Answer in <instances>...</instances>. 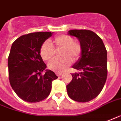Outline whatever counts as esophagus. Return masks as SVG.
Listing matches in <instances>:
<instances>
[{
	"label": "esophagus",
	"instance_id": "esophagus-1",
	"mask_svg": "<svg viewBox=\"0 0 121 121\" xmlns=\"http://www.w3.org/2000/svg\"><path fill=\"white\" fill-rule=\"evenodd\" d=\"M55 73H56V75H57V76L60 77V75H61L62 74V73H60V72H56Z\"/></svg>",
	"mask_w": 121,
	"mask_h": 121
}]
</instances>
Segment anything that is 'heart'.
<instances>
[{
  "instance_id": "obj_1",
  "label": "heart",
  "mask_w": 121,
  "mask_h": 121,
  "mask_svg": "<svg viewBox=\"0 0 121 121\" xmlns=\"http://www.w3.org/2000/svg\"><path fill=\"white\" fill-rule=\"evenodd\" d=\"M52 44L56 50H60L59 59L51 60L48 63L49 69L57 72H61L67 69L72 63V60L77 62L80 59L82 52V48L78 42L74 41L71 36L60 35L53 39ZM55 50L50 42H43L40 48V55L45 60L52 59L55 56Z\"/></svg>"
}]
</instances>
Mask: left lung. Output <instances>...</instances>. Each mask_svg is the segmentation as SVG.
<instances>
[{"label": "left lung", "instance_id": "obj_1", "mask_svg": "<svg viewBox=\"0 0 121 121\" xmlns=\"http://www.w3.org/2000/svg\"><path fill=\"white\" fill-rule=\"evenodd\" d=\"M68 34L79 39L82 48L81 57L73 65L79 73H71L72 80L66 86L72 100L86 103L100 93L107 78V51L95 33L87 30H73Z\"/></svg>", "mask_w": 121, "mask_h": 121}]
</instances>
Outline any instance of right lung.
<instances>
[{"instance_id": "obj_1", "label": "right lung", "mask_w": 121, "mask_h": 121, "mask_svg": "<svg viewBox=\"0 0 121 121\" xmlns=\"http://www.w3.org/2000/svg\"><path fill=\"white\" fill-rule=\"evenodd\" d=\"M53 33L35 32L24 35L12 44L8 57L9 80L16 94L24 101L37 103L50 95L52 81L58 78L46 65L40 48ZM46 70L44 75L42 72Z\"/></svg>"}]
</instances>
